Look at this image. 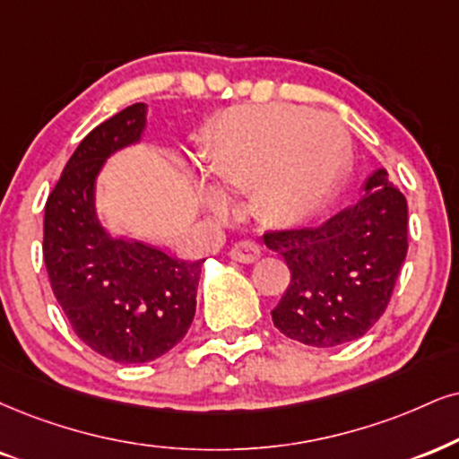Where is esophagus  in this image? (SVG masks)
I'll list each match as a JSON object with an SVG mask.
<instances>
[{"label": "esophagus", "mask_w": 459, "mask_h": 459, "mask_svg": "<svg viewBox=\"0 0 459 459\" xmlns=\"http://www.w3.org/2000/svg\"><path fill=\"white\" fill-rule=\"evenodd\" d=\"M230 257L236 259V262H240V264H253L262 257V248H259L257 245H253V242H236V245L231 247Z\"/></svg>", "instance_id": "esophagus-1"}]
</instances>
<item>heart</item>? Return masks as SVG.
Listing matches in <instances>:
<instances>
[{
    "instance_id": "1",
    "label": "heart",
    "mask_w": 459,
    "mask_h": 459,
    "mask_svg": "<svg viewBox=\"0 0 459 459\" xmlns=\"http://www.w3.org/2000/svg\"><path fill=\"white\" fill-rule=\"evenodd\" d=\"M347 152L338 118L293 106H245L214 123L202 169L221 191H247L259 223L285 228L307 221L332 195ZM221 206L219 195H208Z\"/></svg>"
}]
</instances>
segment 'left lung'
Wrapping results in <instances>:
<instances>
[{
	"instance_id": "left-lung-1",
	"label": "left lung",
	"mask_w": 459,
	"mask_h": 459,
	"mask_svg": "<svg viewBox=\"0 0 459 459\" xmlns=\"http://www.w3.org/2000/svg\"><path fill=\"white\" fill-rule=\"evenodd\" d=\"M361 194L316 228L264 236L290 265V287L273 321L291 341L338 347L364 336L385 313L409 248V208L383 168Z\"/></svg>"
}]
</instances>
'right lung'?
Returning <instances> with one entry per match:
<instances>
[{
  "mask_svg": "<svg viewBox=\"0 0 459 459\" xmlns=\"http://www.w3.org/2000/svg\"><path fill=\"white\" fill-rule=\"evenodd\" d=\"M146 106L134 104L78 144L44 208V264L74 332L118 364H144L183 341L195 315L202 262L110 234L95 211L106 160L138 144Z\"/></svg>",
  "mask_w": 459,
  "mask_h": 459,
  "instance_id": "obj_1",
  "label": "right lung"
}]
</instances>
